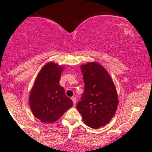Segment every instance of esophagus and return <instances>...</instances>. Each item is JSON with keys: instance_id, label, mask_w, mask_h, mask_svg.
<instances>
[{"instance_id": "34e87169", "label": "esophagus", "mask_w": 152, "mask_h": 152, "mask_svg": "<svg viewBox=\"0 0 152 152\" xmlns=\"http://www.w3.org/2000/svg\"><path fill=\"white\" fill-rule=\"evenodd\" d=\"M71 100L73 101V102H74V104L76 103V97H72V98H71Z\"/></svg>"}]
</instances>
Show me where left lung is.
<instances>
[{
	"instance_id": "left-lung-1",
	"label": "left lung",
	"mask_w": 152,
	"mask_h": 152,
	"mask_svg": "<svg viewBox=\"0 0 152 152\" xmlns=\"http://www.w3.org/2000/svg\"><path fill=\"white\" fill-rule=\"evenodd\" d=\"M84 92L76 105L85 124L99 129L109 123L117 110L116 86L108 71L97 62L81 66Z\"/></svg>"
}]
</instances>
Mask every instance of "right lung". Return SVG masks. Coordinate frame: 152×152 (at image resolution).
Masks as SVG:
<instances>
[{"instance_id":"obj_1","label":"right lung","mask_w":152,"mask_h":152,"mask_svg":"<svg viewBox=\"0 0 152 152\" xmlns=\"http://www.w3.org/2000/svg\"><path fill=\"white\" fill-rule=\"evenodd\" d=\"M63 66L53 61L43 66L35 80L29 95V106L35 117L50 124L59 119L73 106L59 84L64 71Z\"/></svg>"}]
</instances>
